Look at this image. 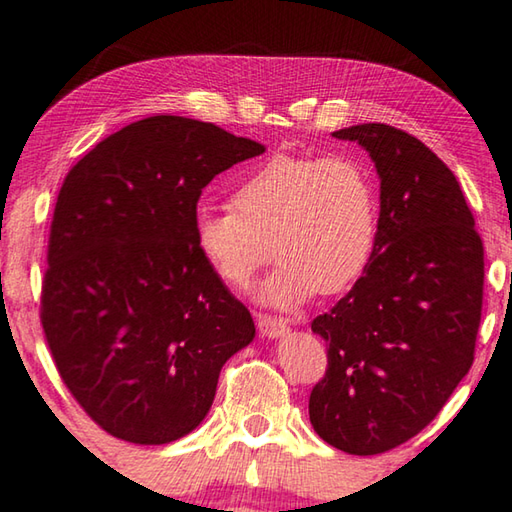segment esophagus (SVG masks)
I'll list each match as a JSON object with an SVG mask.
<instances>
[{
    "instance_id": "esophagus-1",
    "label": "esophagus",
    "mask_w": 512,
    "mask_h": 512,
    "mask_svg": "<svg viewBox=\"0 0 512 512\" xmlns=\"http://www.w3.org/2000/svg\"><path fill=\"white\" fill-rule=\"evenodd\" d=\"M257 327H259V331H262V336L271 338V340L282 338L284 333L288 331L286 320L273 318V315H266V313H259L257 315Z\"/></svg>"
}]
</instances>
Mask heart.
I'll return each mask as SVG.
<instances>
[{
	"label": "heart",
	"mask_w": 512,
	"mask_h": 512,
	"mask_svg": "<svg viewBox=\"0 0 512 512\" xmlns=\"http://www.w3.org/2000/svg\"><path fill=\"white\" fill-rule=\"evenodd\" d=\"M232 208L201 206L192 237L221 282L246 288L280 257L257 300L293 309L315 293L338 295L358 282L378 235V190L351 156L275 154L241 176Z\"/></svg>",
	"instance_id": "heart-1"
}]
</instances>
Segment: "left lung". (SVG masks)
<instances>
[{
	"label": "left lung",
	"mask_w": 512,
	"mask_h": 512,
	"mask_svg": "<svg viewBox=\"0 0 512 512\" xmlns=\"http://www.w3.org/2000/svg\"><path fill=\"white\" fill-rule=\"evenodd\" d=\"M333 136L374 161L380 215L365 273L311 322L329 367L309 416L333 448L369 457L421 432L472 367L483 244L457 176L418 138L383 123Z\"/></svg>",
	"instance_id": "8db88e82"
}]
</instances>
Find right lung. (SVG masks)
<instances>
[{"instance_id": "1", "label": "right lung", "mask_w": 512, "mask_h": 512, "mask_svg": "<svg viewBox=\"0 0 512 512\" xmlns=\"http://www.w3.org/2000/svg\"><path fill=\"white\" fill-rule=\"evenodd\" d=\"M264 150L212 123L150 116L64 179L40 318L64 385L116 439L190 434L221 367L253 342V318L201 259L192 221L217 174Z\"/></svg>"}]
</instances>
